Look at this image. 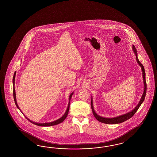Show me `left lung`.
I'll list each match as a JSON object with an SVG mask.
<instances>
[{
  "mask_svg": "<svg viewBox=\"0 0 157 157\" xmlns=\"http://www.w3.org/2000/svg\"><path fill=\"white\" fill-rule=\"evenodd\" d=\"M132 48H133V52L135 53V55H136V61L138 63V64H139V66L141 67L142 68V71L143 74V82H144V92H143V94L142 96V98L140 100V102H139L138 105L136 106V107L132 110V111L129 112L128 113H126V114H123V115H121V116H120L118 117H114V118H105V117H101L99 115L97 114V113H95L94 110L93 109V102H92V99H91V109L93 111V115L94 116L95 119H97L98 121H99L101 123H103L105 124H119L121 123H123L124 121L128 120V119L131 118L133 115L135 114V113L137 112L138 109L139 108V107L140 106L141 104H142L143 101L145 98V97H146V90H147V85H146V74H145V71H144V67L143 66L142 64L139 62V59H138L137 57V51H136V49L135 47V46L133 45L132 46Z\"/></svg>",
  "mask_w": 157,
  "mask_h": 157,
  "instance_id": "left-lung-1",
  "label": "left lung"
}]
</instances>
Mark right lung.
Wrapping results in <instances>:
<instances>
[{
  "label": "right lung",
  "instance_id": "obj_1",
  "mask_svg": "<svg viewBox=\"0 0 157 157\" xmlns=\"http://www.w3.org/2000/svg\"><path fill=\"white\" fill-rule=\"evenodd\" d=\"M15 74H16V72H15L14 74V76H13V84H14V87H13V96H14V99L15 101V104L16 105V106H17V107L20 110V108H19V106H18V105L17 104V101H16V96H15V88H14V82H15ZM73 94V93H71L70 95V98H69V100H70H70H71V98L72 95ZM70 102H69V104H68V107H67V109L66 112V113H64V114L62 116L61 118H60V119H58L57 120H56V121H53V122H51V123H35V122H33V121H31L30 120H29L28 119V120L30 121V122H31L32 123L34 124H35V125H38V126H43V127H48V126H52V125H57L58 124L61 123H62L65 119L67 117V115H68V112H69V109H70ZM27 118V117H26Z\"/></svg>",
  "mask_w": 157,
  "mask_h": 157
}]
</instances>
